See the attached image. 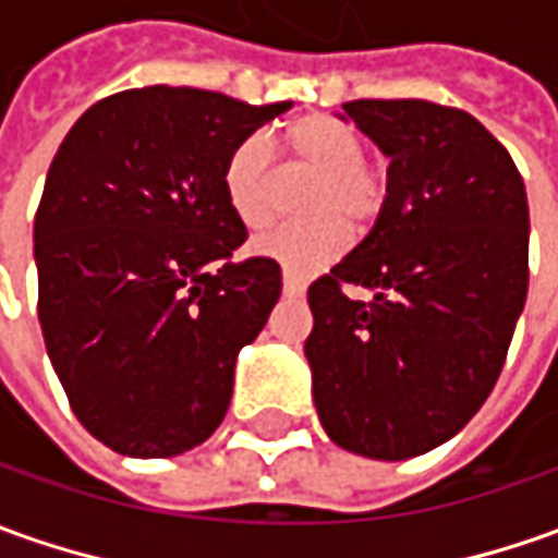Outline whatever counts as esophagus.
<instances>
[{"mask_svg":"<svg viewBox=\"0 0 558 558\" xmlns=\"http://www.w3.org/2000/svg\"><path fill=\"white\" fill-rule=\"evenodd\" d=\"M283 295H305V280L293 271H283Z\"/></svg>","mask_w":558,"mask_h":558,"instance_id":"34e87169","label":"esophagus"}]
</instances>
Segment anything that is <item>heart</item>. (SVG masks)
<instances>
[{"label":"heart","mask_w":558,"mask_h":558,"mask_svg":"<svg viewBox=\"0 0 558 558\" xmlns=\"http://www.w3.org/2000/svg\"><path fill=\"white\" fill-rule=\"evenodd\" d=\"M278 149L293 165L314 173L302 195V214L314 216L299 226H280L256 241L263 256L278 259L287 271L305 275L329 263L344 247V229L363 231L385 204L381 170L363 161V140L348 121L311 112L290 121ZM226 195L247 229H265L275 216V170L265 136H247L226 161Z\"/></svg>","instance_id":"1"}]
</instances>
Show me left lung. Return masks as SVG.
<instances>
[{
	"mask_svg": "<svg viewBox=\"0 0 558 558\" xmlns=\"http://www.w3.org/2000/svg\"><path fill=\"white\" fill-rule=\"evenodd\" d=\"M342 109L390 161L388 195L373 231L311 283L314 409L336 446L407 461L452 439L501 375L529 293V201L510 151L461 109Z\"/></svg>",
	"mask_w": 558,
	"mask_h": 558,
	"instance_id": "obj_1",
	"label": "left lung"
}]
</instances>
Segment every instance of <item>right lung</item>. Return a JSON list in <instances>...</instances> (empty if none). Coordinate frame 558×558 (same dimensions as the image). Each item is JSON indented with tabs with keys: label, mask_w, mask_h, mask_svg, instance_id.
Segmentation results:
<instances>
[{
	"label": "right lung",
	"mask_w": 558,
	"mask_h": 558,
	"mask_svg": "<svg viewBox=\"0 0 558 558\" xmlns=\"http://www.w3.org/2000/svg\"><path fill=\"white\" fill-rule=\"evenodd\" d=\"M290 106L151 85L63 136L33 226L39 324L75 418L112 452L183 454L226 418L238 351L280 299L275 259H231L247 226L226 161Z\"/></svg>",
	"instance_id": "right-lung-1"
}]
</instances>
